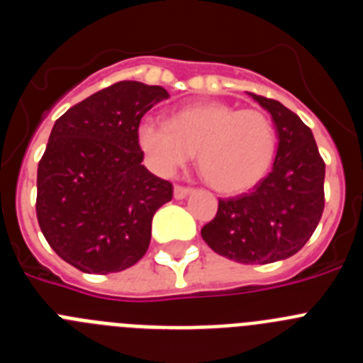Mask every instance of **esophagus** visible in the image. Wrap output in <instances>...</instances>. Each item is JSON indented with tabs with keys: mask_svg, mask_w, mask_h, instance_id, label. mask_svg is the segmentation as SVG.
Instances as JSON below:
<instances>
[{
	"mask_svg": "<svg viewBox=\"0 0 363 363\" xmlns=\"http://www.w3.org/2000/svg\"><path fill=\"white\" fill-rule=\"evenodd\" d=\"M192 192L191 187H182V185H176L174 187V198L176 200H184Z\"/></svg>",
	"mask_w": 363,
	"mask_h": 363,
	"instance_id": "esophagus-1",
	"label": "esophagus"
}]
</instances>
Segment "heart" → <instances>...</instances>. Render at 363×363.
<instances>
[{"label":"heart","mask_w":363,"mask_h":363,"mask_svg":"<svg viewBox=\"0 0 363 363\" xmlns=\"http://www.w3.org/2000/svg\"><path fill=\"white\" fill-rule=\"evenodd\" d=\"M138 145L160 176H172L198 152V171L213 189L240 194L265 178L277 156V129L255 108L200 104L176 111L169 125L143 120Z\"/></svg>","instance_id":"1"}]
</instances>
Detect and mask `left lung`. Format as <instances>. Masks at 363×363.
<instances>
[{
    "label": "left lung",
    "mask_w": 363,
    "mask_h": 363,
    "mask_svg": "<svg viewBox=\"0 0 363 363\" xmlns=\"http://www.w3.org/2000/svg\"><path fill=\"white\" fill-rule=\"evenodd\" d=\"M271 114L278 136L272 171L249 194L218 201L201 238L238 264H271L296 255L323 213L325 163L314 136L287 107L249 92Z\"/></svg>",
    "instance_id": "left-lung-1"
}]
</instances>
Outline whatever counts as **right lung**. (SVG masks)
I'll return each instance as SVG.
<instances>
[{"instance_id": "obj_1", "label": "right lung", "mask_w": 363, "mask_h": 363, "mask_svg": "<svg viewBox=\"0 0 363 363\" xmlns=\"http://www.w3.org/2000/svg\"><path fill=\"white\" fill-rule=\"evenodd\" d=\"M169 98L160 85L118 82L56 120L38 165L36 214L45 240L89 274L129 269L150 243L154 213L172 184L142 165L136 130Z\"/></svg>"}]
</instances>
